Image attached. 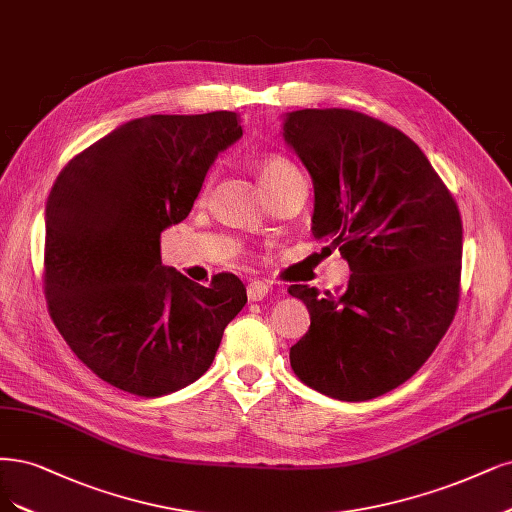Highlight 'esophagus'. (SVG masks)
Listing matches in <instances>:
<instances>
[{
	"mask_svg": "<svg viewBox=\"0 0 512 512\" xmlns=\"http://www.w3.org/2000/svg\"><path fill=\"white\" fill-rule=\"evenodd\" d=\"M271 292V288L264 284V281H250L248 284V298L252 303L256 301H262V298H267Z\"/></svg>",
	"mask_w": 512,
	"mask_h": 512,
	"instance_id": "obj_1",
	"label": "esophagus"
}]
</instances>
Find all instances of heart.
<instances>
[{"label": "heart", "instance_id": "obj_1", "mask_svg": "<svg viewBox=\"0 0 512 512\" xmlns=\"http://www.w3.org/2000/svg\"><path fill=\"white\" fill-rule=\"evenodd\" d=\"M296 173H301V171H298V169L288 161V158L277 156V154L262 158L260 165H258L260 184H262V188L267 190V192H269L271 188L279 186L284 180L292 178V175H296Z\"/></svg>", "mask_w": 512, "mask_h": 512}]
</instances>
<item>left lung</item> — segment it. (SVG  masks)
Segmentation results:
<instances>
[{"mask_svg":"<svg viewBox=\"0 0 512 512\" xmlns=\"http://www.w3.org/2000/svg\"><path fill=\"white\" fill-rule=\"evenodd\" d=\"M284 139L313 180L315 239L351 275L324 296L290 286L311 315L290 347L296 377L360 402L411 379L453 322L460 298L462 218L411 137L354 110H296Z\"/></svg>","mask_w":512,"mask_h":512,"instance_id":"8db88e82","label":"left lung"}]
</instances>
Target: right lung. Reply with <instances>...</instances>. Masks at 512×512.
Listing matches in <instances>:
<instances>
[{"instance_id": "obj_1", "label": "right lung", "mask_w": 512, "mask_h": 512, "mask_svg": "<svg viewBox=\"0 0 512 512\" xmlns=\"http://www.w3.org/2000/svg\"><path fill=\"white\" fill-rule=\"evenodd\" d=\"M243 135L239 114H152L74 156L46 201L44 292L74 354L110 385L163 396L197 381L248 303L241 279L199 286L161 262L216 156Z\"/></svg>"}]
</instances>
